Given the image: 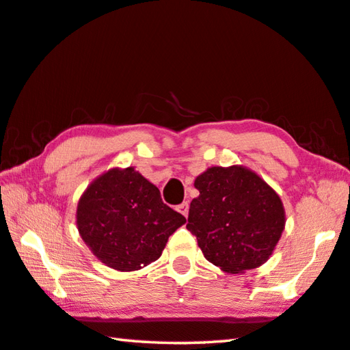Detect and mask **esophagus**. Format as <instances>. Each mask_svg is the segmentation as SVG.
I'll use <instances>...</instances> for the list:
<instances>
[{"mask_svg": "<svg viewBox=\"0 0 350 350\" xmlns=\"http://www.w3.org/2000/svg\"><path fill=\"white\" fill-rule=\"evenodd\" d=\"M176 208H177V212L182 213V215H184L185 218H187V216H188V208H190V204H188L187 201H184V202H182V204L177 205Z\"/></svg>", "mask_w": 350, "mask_h": 350, "instance_id": "esophagus-1", "label": "esophagus"}]
</instances>
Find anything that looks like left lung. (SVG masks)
<instances>
[{
	"instance_id": "obj_1",
	"label": "left lung",
	"mask_w": 350,
	"mask_h": 350,
	"mask_svg": "<svg viewBox=\"0 0 350 350\" xmlns=\"http://www.w3.org/2000/svg\"><path fill=\"white\" fill-rule=\"evenodd\" d=\"M199 196L190 204L187 229L204 257L226 273L263 265L285 227L277 193L245 166H212L196 177Z\"/></svg>"
}]
</instances>
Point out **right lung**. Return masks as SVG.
I'll list each match as a JSON object with an SVG mask.
<instances>
[{
	"label": "right lung",
	"instance_id": "add662e5",
	"mask_svg": "<svg viewBox=\"0 0 350 350\" xmlns=\"http://www.w3.org/2000/svg\"><path fill=\"white\" fill-rule=\"evenodd\" d=\"M77 230L110 268L137 271L157 260L170 235L185 223L163 204L159 188L132 166L110 170L87 188L77 204Z\"/></svg>",
	"mask_w": 350,
	"mask_h": 350
}]
</instances>
